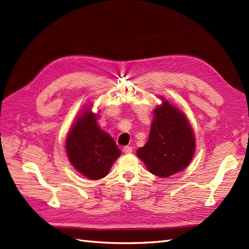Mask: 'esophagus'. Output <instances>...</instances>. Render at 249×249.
Listing matches in <instances>:
<instances>
[{
	"mask_svg": "<svg viewBox=\"0 0 249 249\" xmlns=\"http://www.w3.org/2000/svg\"><path fill=\"white\" fill-rule=\"evenodd\" d=\"M123 152L124 154H131L132 147H130V146H125V147L123 148Z\"/></svg>",
	"mask_w": 249,
	"mask_h": 249,
	"instance_id": "34e87169",
	"label": "esophagus"
}]
</instances>
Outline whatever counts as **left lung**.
<instances>
[{
  "label": "left lung",
  "instance_id": "1",
  "mask_svg": "<svg viewBox=\"0 0 249 249\" xmlns=\"http://www.w3.org/2000/svg\"><path fill=\"white\" fill-rule=\"evenodd\" d=\"M154 110L147 142L137 156L152 175L168 178L185 169L196 152L193 126L180 107L162 95Z\"/></svg>",
  "mask_w": 249,
  "mask_h": 249
}]
</instances>
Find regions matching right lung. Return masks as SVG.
Segmentation results:
<instances>
[{
  "label": "right lung",
  "instance_id": "add662e5",
  "mask_svg": "<svg viewBox=\"0 0 249 249\" xmlns=\"http://www.w3.org/2000/svg\"><path fill=\"white\" fill-rule=\"evenodd\" d=\"M86 104L76 114L65 139V151L70 164L89 180H100L109 173L121 149L98 123L100 111Z\"/></svg>",
  "mask_w": 249,
  "mask_h": 249
}]
</instances>
